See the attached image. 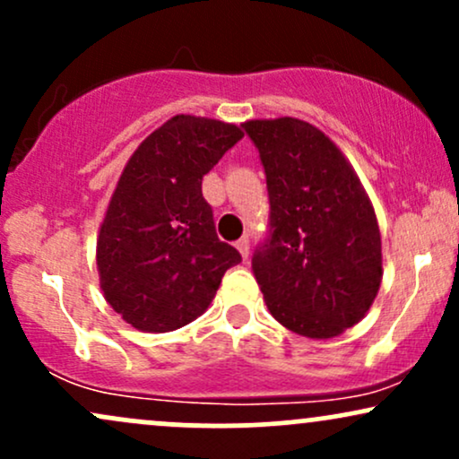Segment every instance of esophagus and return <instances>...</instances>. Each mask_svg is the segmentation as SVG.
<instances>
[{
    "label": "esophagus",
    "instance_id": "obj_1",
    "mask_svg": "<svg viewBox=\"0 0 459 459\" xmlns=\"http://www.w3.org/2000/svg\"><path fill=\"white\" fill-rule=\"evenodd\" d=\"M237 250L241 252V256L247 259V255H250V241H247V237H241V239H237Z\"/></svg>",
    "mask_w": 459,
    "mask_h": 459
}]
</instances>
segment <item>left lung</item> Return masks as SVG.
<instances>
[{
	"instance_id": "1",
	"label": "left lung",
	"mask_w": 459,
	"mask_h": 459,
	"mask_svg": "<svg viewBox=\"0 0 459 459\" xmlns=\"http://www.w3.org/2000/svg\"><path fill=\"white\" fill-rule=\"evenodd\" d=\"M259 151L270 226L252 272L273 319L330 339L365 317L382 281L376 213L343 152L298 118L241 125Z\"/></svg>"
}]
</instances>
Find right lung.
Instances as JSON below:
<instances>
[{"label":"right lung","instance_id":"add662e5","mask_svg":"<svg viewBox=\"0 0 459 459\" xmlns=\"http://www.w3.org/2000/svg\"><path fill=\"white\" fill-rule=\"evenodd\" d=\"M244 138L239 127L175 116L138 146L101 224L103 296L142 332H170L207 310L241 255L215 233L203 177Z\"/></svg>","mask_w":459,"mask_h":459}]
</instances>
